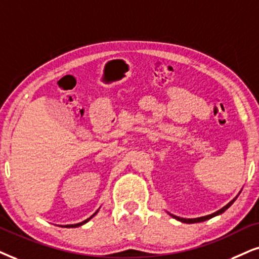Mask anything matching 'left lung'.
Returning <instances> with one entry per match:
<instances>
[{"label": "left lung", "mask_w": 259, "mask_h": 259, "mask_svg": "<svg viewBox=\"0 0 259 259\" xmlns=\"http://www.w3.org/2000/svg\"><path fill=\"white\" fill-rule=\"evenodd\" d=\"M237 197H238V196H237ZM237 197H235V198L233 199V201H231L230 203H228L227 205H225L224 208H221L220 210H218L217 212H214V214H211V215H207V217H203V218H197V219H183V218L175 217V215H172V217L175 218V219H177V220H178V221L185 222V224H195V222H202V221H205V220H208V219H211V218L217 217V215H220V214H222V212H224V211L227 210V209L230 208L232 204H233V202L235 201V199H237Z\"/></svg>", "instance_id": "8db88e82"}]
</instances>
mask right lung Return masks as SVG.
Returning a JSON list of instances; mask_svg holds the SVG:
<instances>
[{
    "mask_svg": "<svg viewBox=\"0 0 259 259\" xmlns=\"http://www.w3.org/2000/svg\"><path fill=\"white\" fill-rule=\"evenodd\" d=\"M97 212H98V210H97L96 212H94V214H93V215H92V217H91V218H88V219H87V220H84V221H82V222H80V224H76V225H65V226H64V227H69V228H70V227H78V226H81V225L86 224V222H87V221H90V220H91V219H92V218H93V217H94V215H96V214H97Z\"/></svg>",
    "mask_w": 259,
    "mask_h": 259,
    "instance_id": "1",
    "label": "right lung"
}]
</instances>
